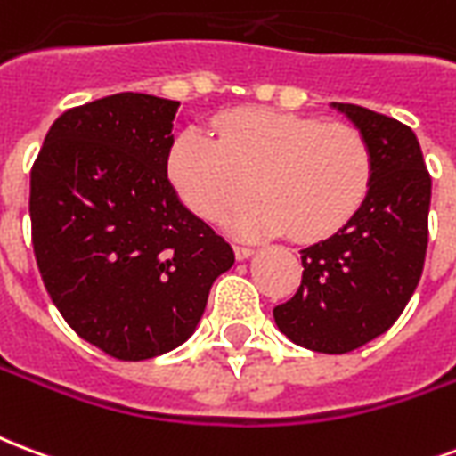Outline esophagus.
Listing matches in <instances>:
<instances>
[{
    "label": "esophagus",
    "mask_w": 456,
    "mask_h": 456,
    "mask_svg": "<svg viewBox=\"0 0 456 456\" xmlns=\"http://www.w3.org/2000/svg\"><path fill=\"white\" fill-rule=\"evenodd\" d=\"M234 256H236V260L251 258L253 248H248V246H234Z\"/></svg>",
    "instance_id": "1"
}]
</instances>
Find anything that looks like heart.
<instances>
[{"label":"heart","mask_w":456,"mask_h":456,"mask_svg":"<svg viewBox=\"0 0 456 456\" xmlns=\"http://www.w3.org/2000/svg\"><path fill=\"white\" fill-rule=\"evenodd\" d=\"M217 141L189 128L169 148L167 176L208 222H234L239 236L291 232L298 241L337 234L359 213L373 182V155L359 128L313 117L241 107L215 121Z\"/></svg>","instance_id":"heart-1"}]
</instances>
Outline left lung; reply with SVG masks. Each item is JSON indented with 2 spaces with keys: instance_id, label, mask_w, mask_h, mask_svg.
Returning a JSON list of instances; mask_svg holds the SVG:
<instances>
[{
  "instance_id": "left-lung-1",
  "label": "left lung",
  "mask_w": 456,
  "mask_h": 456,
  "mask_svg": "<svg viewBox=\"0 0 456 456\" xmlns=\"http://www.w3.org/2000/svg\"><path fill=\"white\" fill-rule=\"evenodd\" d=\"M332 107L370 145L373 182L352 220L301 251V287L273 315L298 346L346 354L387 332L421 280L430 174L419 138L402 121L359 104Z\"/></svg>"
}]
</instances>
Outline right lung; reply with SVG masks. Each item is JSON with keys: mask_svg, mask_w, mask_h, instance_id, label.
Here are the masks:
<instances>
[{"mask_svg": "<svg viewBox=\"0 0 456 456\" xmlns=\"http://www.w3.org/2000/svg\"><path fill=\"white\" fill-rule=\"evenodd\" d=\"M179 102L119 93L66 110L30 172L33 251L76 335L119 361L183 344L234 251L167 179Z\"/></svg>", "mask_w": 456, "mask_h": 456, "instance_id": "obj_1", "label": "right lung"}]
</instances>
